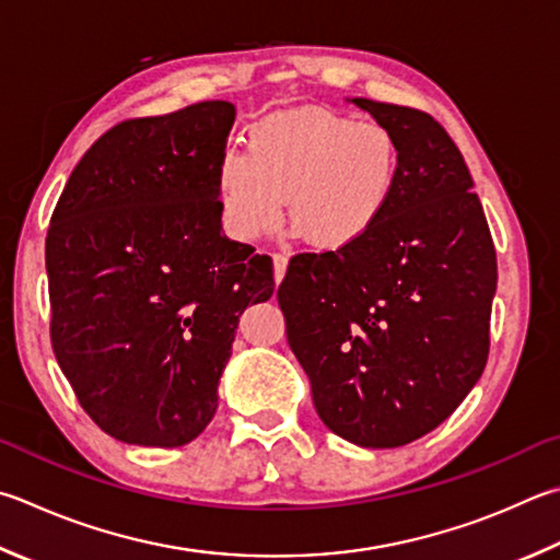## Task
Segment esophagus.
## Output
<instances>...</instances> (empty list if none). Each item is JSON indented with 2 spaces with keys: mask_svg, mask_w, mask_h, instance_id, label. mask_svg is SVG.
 <instances>
[{
  "mask_svg": "<svg viewBox=\"0 0 560 560\" xmlns=\"http://www.w3.org/2000/svg\"><path fill=\"white\" fill-rule=\"evenodd\" d=\"M271 257H273V281H277V287H279L283 273H287L289 257H287V254H271Z\"/></svg>",
  "mask_w": 560,
  "mask_h": 560,
  "instance_id": "obj_1",
  "label": "esophagus"
}]
</instances>
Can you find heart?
I'll use <instances>...</instances> for the list:
<instances>
[{
	"label": "heart",
	"instance_id": "heart-1",
	"mask_svg": "<svg viewBox=\"0 0 560 560\" xmlns=\"http://www.w3.org/2000/svg\"><path fill=\"white\" fill-rule=\"evenodd\" d=\"M401 176V147L389 127L332 107H296L247 129L215 166L222 225L252 242L289 222L315 249L342 252L380 225Z\"/></svg>",
	"mask_w": 560,
	"mask_h": 560
}]
</instances>
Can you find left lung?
<instances>
[{
	"mask_svg": "<svg viewBox=\"0 0 560 560\" xmlns=\"http://www.w3.org/2000/svg\"><path fill=\"white\" fill-rule=\"evenodd\" d=\"M350 103L399 139V186L360 245L296 254L277 299L320 421L362 448H399L482 377L497 254L448 131L421 109Z\"/></svg>",
	"mask_w": 560,
	"mask_h": 560,
	"instance_id": "1",
	"label": "left lung"
}]
</instances>
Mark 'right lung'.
Instances as JSON below:
<instances>
[{"instance_id": "right-lung-1", "label": "right lung", "mask_w": 560, "mask_h": 560, "mask_svg": "<svg viewBox=\"0 0 560 560\" xmlns=\"http://www.w3.org/2000/svg\"><path fill=\"white\" fill-rule=\"evenodd\" d=\"M235 105L127 119L85 151L50 218V342L112 439L178 448L206 431L240 315L273 293L267 254L222 235L215 166Z\"/></svg>"}]
</instances>
